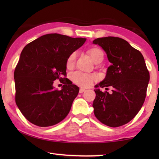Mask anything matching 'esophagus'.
Returning <instances> with one entry per match:
<instances>
[{"label": "esophagus", "instance_id": "34e87169", "mask_svg": "<svg viewBox=\"0 0 159 159\" xmlns=\"http://www.w3.org/2000/svg\"><path fill=\"white\" fill-rule=\"evenodd\" d=\"M85 89H84V88H80V89H79V92L80 93H83L84 92H85Z\"/></svg>", "mask_w": 159, "mask_h": 159}]
</instances>
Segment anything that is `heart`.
<instances>
[{"label": "heart", "mask_w": 159, "mask_h": 159, "mask_svg": "<svg viewBox=\"0 0 159 159\" xmlns=\"http://www.w3.org/2000/svg\"><path fill=\"white\" fill-rule=\"evenodd\" d=\"M88 53L91 59L94 63L97 61L102 59L104 58V52L101 49L98 48H92L88 50ZM76 58V53L73 52L68 57L67 59L66 65L67 67H70L74 66ZM72 81L76 85L82 87H89L92 85L93 80H95L96 77L92 74H85L80 72H74L71 76Z\"/></svg>", "instance_id": "b5f03b06"}]
</instances>
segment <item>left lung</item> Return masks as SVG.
<instances>
[{
	"mask_svg": "<svg viewBox=\"0 0 159 159\" xmlns=\"http://www.w3.org/2000/svg\"><path fill=\"white\" fill-rule=\"evenodd\" d=\"M93 43L102 47L111 63L104 79L95 87L113 88L111 94L100 89L94 90V115L108 126H121L133 120L142 107L150 80L149 72L142 54L126 40L106 37L94 39Z\"/></svg>",
	"mask_w": 159,
	"mask_h": 159,
	"instance_id": "left-lung-1",
	"label": "left lung"
}]
</instances>
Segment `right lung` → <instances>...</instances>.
<instances>
[{"mask_svg": "<svg viewBox=\"0 0 159 159\" xmlns=\"http://www.w3.org/2000/svg\"><path fill=\"white\" fill-rule=\"evenodd\" d=\"M86 38L50 33L28 43L20 54L14 71L16 103L30 122L41 127L53 126L69 113L79 92L66 76L68 57L81 47ZM61 80V90L53 80Z\"/></svg>", "mask_w": 159, "mask_h": 159, "instance_id": "add662e5", "label": "right lung"}]
</instances>
